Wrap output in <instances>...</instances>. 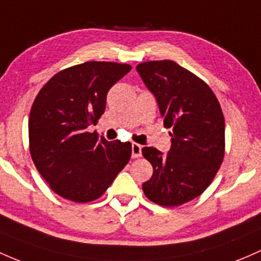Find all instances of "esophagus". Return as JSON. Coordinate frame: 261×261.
Here are the masks:
<instances>
[{
    "mask_svg": "<svg viewBox=\"0 0 261 261\" xmlns=\"http://www.w3.org/2000/svg\"><path fill=\"white\" fill-rule=\"evenodd\" d=\"M141 145L134 142V144L131 145V155H133V158H140V156H141Z\"/></svg>",
    "mask_w": 261,
    "mask_h": 261,
    "instance_id": "34e87169",
    "label": "esophagus"
}]
</instances>
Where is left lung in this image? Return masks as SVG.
<instances>
[{"label": "left lung", "mask_w": 261, "mask_h": 261, "mask_svg": "<svg viewBox=\"0 0 261 261\" xmlns=\"http://www.w3.org/2000/svg\"><path fill=\"white\" fill-rule=\"evenodd\" d=\"M136 70L155 96L164 126L172 128L169 152L142 149L153 169L142 190L155 204L179 206L201 195L220 169L225 150L223 111L210 87L176 62H142Z\"/></svg>", "instance_id": "1"}]
</instances>
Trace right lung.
I'll return each mask as SVG.
<instances>
[{
	"mask_svg": "<svg viewBox=\"0 0 261 261\" xmlns=\"http://www.w3.org/2000/svg\"><path fill=\"white\" fill-rule=\"evenodd\" d=\"M131 66L89 61L51 77L29 117L30 152L57 195L75 202L98 199L131 158V144L98 139L87 127L105 112L109 90Z\"/></svg>",
	"mask_w": 261,
	"mask_h": 261,
	"instance_id": "1",
	"label": "right lung"
}]
</instances>
